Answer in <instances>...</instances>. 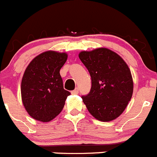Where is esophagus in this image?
<instances>
[{
    "instance_id": "obj_1",
    "label": "esophagus",
    "mask_w": 157,
    "mask_h": 157,
    "mask_svg": "<svg viewBox=\"0 0 157 157\" xmlns=\"http://www.w3.org/2000/svg\"><path fill=\"white\" fill-rule=\"evenodd\" d=\"M78 92H79L78 87H76V88L74 89L73 91H72V94H78Z\"/></svg>"
}]
</instances>
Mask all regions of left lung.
<instances>
[{
    "instance_id": "1",
    "label": "left lung",
    "mask_w": 157,
    "mask_h": 157,
    "mask_svg": "<svg viewBox=\"0 0 157 157\" xmlns=\"http://www.w3.org/2000/svg\"><path fill=\"white\" fill-rule=\"evenodd\" d=\"M79 58L91 78L90 92L81 96L89 113L101 121L117 118L126 109L133 93V80L128 65L107 48L82 52Z\"/></svg>"
}]
</instances>
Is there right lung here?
Wrapping results in <instances>:
<instances>
[{
  "label": "right lung",
  "mask_w": 157,
  "mask_h": 157,
  "mask_svg": "<svg viewBox=\"0 0 157 157\" xmlns=\"http://www.w3.org/2000/svg\"><path fill=\"white\" fill-rule=\"evenodd\" d=\"M67 55L45 52L31 61L24 73L21 94L24 107L33 119L48 122L61 112L70 92L63 88L60 70Z\"/></svg>",
  "instance_id": "right-lung-1"
}]
</instances>
